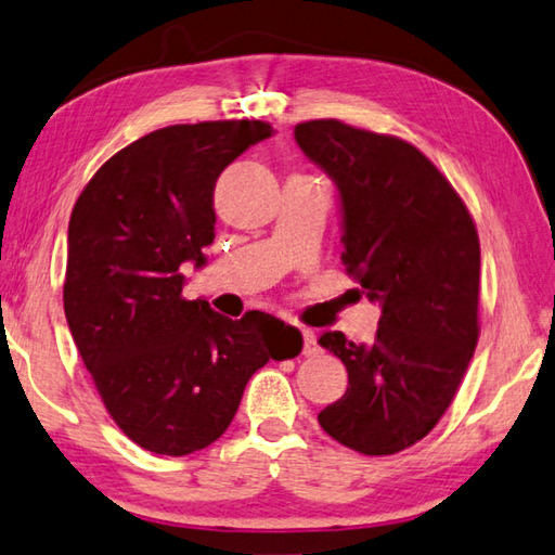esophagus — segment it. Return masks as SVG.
I'll list each match as a JSON object with an SVG mask.
<instances>
[{
    "label": "esophagus",
    "instance_id": "1",
    "mask_svg": "<svg viewBox=\"0 0 555 555\" xmlns=\"http://www.w3.org/2000/svg\"><path fill=\"white\" fill-rule=\"evenodd\" d=\"M301 338H305V354H317L319 352V343H317V333L313 331H309V328H305L301 331Z\"/></svg>",
    "mask_w": 555,
    "mask_h": 555
}]
</instances>
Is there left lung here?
<instances>
[{
  "instance_id": "left-lung-1",
  "label": "left lung",
  "mask_w": 555,
  "mask_h": 555,
  "mask_svg": "<svg viewBox=\"0 0 555 555\" xmlns=\"http://www.w3.org/2000/svg\"><path fill=\"white\" fill-rule=\"evenodd\" d=\"M299 150L336 183L343 266L382 317L372 345L326 331L348 391L319 413L333 440L396 454L440 423L478 343L480 246L472 215L427 156L391 134L309 120Z\"/></svg>"
}]
</instances>
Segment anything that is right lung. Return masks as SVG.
<instances>
[{
	"instance_id": "1",
	"label": "right lung",
	"mask_w": 555,
	"mask_h": 555,
	"mask_svg": "<svg viewBox=\"0 0 555 555\" xmlns=\"http://www.w3.org/2000/svg\"><path fill=\"white\" fill-rule=\"evenodd\" d=\"M273 128L215 120L154 130L113 154L69 217L65 317L115 425L154 454L185 456L234 421L250 376L301 352L263 311L232 321L181 297L183 266L215 242V183Z\"/></svg>"
}]
</instances>
